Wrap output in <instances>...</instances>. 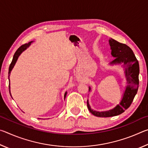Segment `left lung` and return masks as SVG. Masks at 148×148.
Instances as JSON below:
<instances>
[{
  "mask_svg": "<svg viewBox=\"0 0 148 148\" xmlns=\"http://www.w3.org/2000/svg\"><path fill=\"white\" fill-rule=\"evenodd\" d=\"M109 43L111 46L112 56L116 57L110 63H123L127 85L121 101L114 109L108 111H95L91 108L87 100V105L89 112L94 116L101 117L116 116L123 113L125 110L129 108L132 104L139 86V63L132 50L126 44L120 43L112 38L110 39ZM90 90L91 88L89 87V91Z\"/></svg>",
  "mask_w": 148,
  "mask_h": 148,
  "instance_id": "obj_1",
  "label": "left lung"
}]
</instances>
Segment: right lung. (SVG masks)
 <instances>
[{
    "label": "right lung",
    "instance_id": "1",
    "mask_svg": "<svg viewBox=\"0 0 148 148\" xmlns=\"http://www.w3.org/2000/svg\"><path fill=\"white\" fill-rule=\"evenodd\" d=\"M31 42H28V43H26V44H25L23 45H22V46H20L19 48L17 49V51H16V53H14V57H13V59H12L11 64H10V66H9V71H8V79H9V81H10V78H9V77H10V72L12 71V69L14 68V65H15V64H16V62L17 61V59H18V57L20 56V54H21L22 52L24 51V50H25L27 48V47H28L30 46V45H31ZM10 84H9V91H10V95H11L10 90ZM66 92H65V94H64V99H65V97H66Z\"/></svg>",
    "mask_w": 148,
    "mask_h": 148
}]
</instances>
